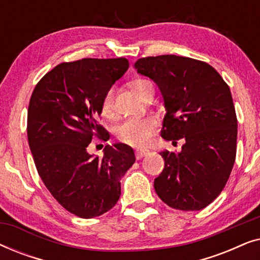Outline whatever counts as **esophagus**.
<instances>
[{
  "label": "esophagus",
  "mask_w": 260,
  "mask_h": 260,
  "mask_svg": "<svg viewBox=\"0 0 260 260\" xmlns=\"http://www.w3.org/2000/svg\"><path fill=\"white\" fill-rule=\"evenodd\" d=\"M135 152H136V158L140 159V158L143 157V156L148 155L149 150H147V149H136V151H135Z\"/></svg>",
  "instance_id": "esophagus-1"
}]
</instances>
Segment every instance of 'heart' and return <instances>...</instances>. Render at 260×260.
<instances>
[{
	"mask_svg": "<svg viewBox=\"0 0 260 260\" xmlns=\"http://www.w3.org/2000/svg\"><path fill=\"white\" fill-rule=\"evenodd\" d=\"M152 85L150 81L145 79H135L131 83V87L136 92L138 97L142 98V95L149 87ZM112 102L113 94L112 91L106 92L102 101V113L104 116L111 115L112 112ZM157 127V123L154 118H143V119H126L122 124H119L116 127V137L122 143L133 145V147H144L151 140V136L154 135Z\"/></svg>",
	"mask_w": 260,
	"mask_h": 260,
	"instance_id": "1",
	"label": "heart"
}]
</instances>
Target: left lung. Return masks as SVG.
<instances>
[{"label":"left lung","instance_id":"8db88e82","mask_svg":"<svg viewBox=\"0 0 260 260\" xmlns=\"http://www.w3.org/2000/svg\"><path fill=\"white\" fill-rule=\"evenodd\" d=\"M137 73L157 85L165 101L161 136L182 150L159 152L158 198L180 211H200L226 186L237 152L238 120L230 87L207 62L179 55L141 58Z\"/></svg>","mask_w":260,"mask_h":260}]
</instances>
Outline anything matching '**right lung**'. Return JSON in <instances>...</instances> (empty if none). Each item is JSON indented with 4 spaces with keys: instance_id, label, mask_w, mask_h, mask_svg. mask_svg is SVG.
Here are the masks:
<instances>
[{
    "instance_id": "add662e5",
    "label": "right lung",
    "mask_w": 260,
    "mask_h": 260,
    "mask_svg": "<svg viewBox=\"0 0 260 260\" xmlns=\"http://www.w3.org/2000/svg\"><path fill=\"white\" fill-rule=\"evenodd\" d=\"M127 69L125 58L62 62L31 93L27 135L35 167L53 198L79 218L110 211L120 197V179L136 161L122 143L105 145L102 158L87 152L93 136L108 140L97 123L102 101Z\"/></svg>"
}]
</instances>
